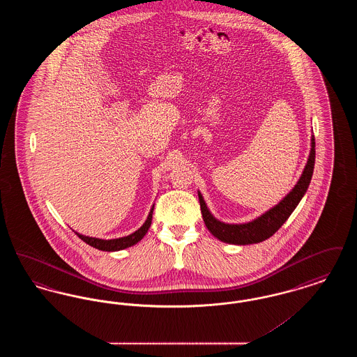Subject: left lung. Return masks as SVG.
<instances>
[{"instance_id":"8db88e82","label":"left lung","mask_w":357,"mask_h":357,"mask_svg":"<svg viewBox=\"0 0 357 357\" xmlns=\"http://www.w3.org/2000/svg\"><path fill=\"white\" fill-rule=\"evenodd\" d=\"M314 158V136H312L310 153L306 162L305 169L303 171L297 185L290 190V192L280 204H275L266 213L248 223H225L218 221L207 208L202 194L198 192L202 217L208 231L222 242L233 245H252L272 237L273 234L287 222L290 214L294 211L297 204H300V201L305 195L313 175Z\"/></svg>"}]
</instances>
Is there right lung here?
Here are the masks:
<instances>
[{
  "mask_svg": "<svg viewBox=\"0 0 357 357\" xmlns=\"http://www.w3.org/2000/svg\"><path fill=\"white\" fill-rule=\"evenodd\" d=\"M153 206L149 213V217L146 222L143 223V226H140L135 233L127 236V237L115 238V239H102V238L88 237V236H83L80 233H76L77 237L82 238L84 241L85 243H88L89 246L95 248V249H99L102 252H118V250H123V249H127L130 246H134L136 245L142 238L146 236V233L149 231L150 226H151V222H153Z\"/></svg>",
  "mask_w": 357,
  "mask_h": 357,
  "instance_id": "add662e5",
  "label": "right lung"
}]
</instances>
